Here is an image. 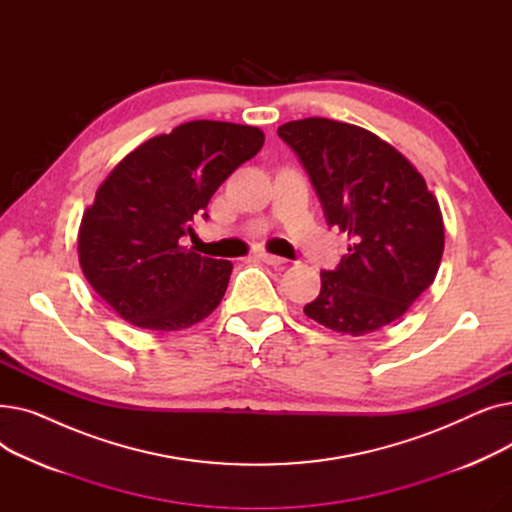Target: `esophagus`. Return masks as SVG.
Segmentation results:
<instances>
[{
    "instance_id": "1",
    "label": "esophagus",
    "mask_w": 512,
    "mask_h": 512,
    "mask_svg": "<svg viewBox=\"0 0 512 512\" xmlns=\"http://www.w3.org/2000/svg\"><path fill=\"white\" fill-rule=\"evenodd\" d=\"M263 263H267V265H274V267H282L284 263H286V259L284 257H278V255H272V253H259L257 255Z\"/></svg>"
}]
</instances>
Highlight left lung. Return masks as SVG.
Listing matches in <instances>:
<instances>
[{
    "label": "left lung",
    "instance_id": "obj_1",
    "mask_svg": "<svg viewBox=\"0 0 512 512\" xmlns=\"http://www.w3.org/2000/svg\"><path fill=\"white\" fill-rule=\"evenodd\" d=\"M278 137L299 155L326 222L353 238L336 270L321 272L319 297L305 315L351 336L400 319L434 284L444 253L442 211L423 176L355 124L292 120Z\"/></svg>",
    "mask_w": 512,
    "mask_h": 512
}]
</instances>
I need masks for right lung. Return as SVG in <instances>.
Wrapping results in <instances>:
<instances>
[{
    "mask_svg": "<svg viewBox=\"0 0 512 512\" xmlns=\"http://www.w3.org/2000/svg\"><path fill=\"white\" fill-rule=\"evenodd\" d=\"M257 126L195 120L130 151L97 188L78 230V261L128 324L174 332L220 305L232 263L180 245L220 184L263 147Z\"/></svg>",
    "mask_w": 512,
    "mask_h": 512,
    "instance_id": "right-lung-1",
    "label": "right lung"
}]
</instances>
